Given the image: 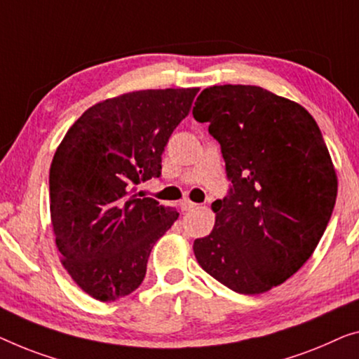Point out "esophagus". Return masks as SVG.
I'll use <instances>...</instances> for the list:
<instances>
[{
    "instance_id": "esophagus-1",
    "label": "esophagus",
    "mask_w": 359,
    "mask_h": 359,
    "mask_svg": "<svg viewBox=\"0 0 359 359\" xmlns=\"http://www.w3.org/2000/svg\"><path fill=\"white\" fill-rule=\"evenodd\" d=\"M180 208H182V211H190V210H194V208H196V205L190 200H184L180 203Z\"/></svg>"
}]
</instances>
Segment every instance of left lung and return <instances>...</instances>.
<instances>
[{
  "label": "left lung",
  "instance_id": "obj_1",
  "mask_svg": "<svg viewBox=\"0 0 359 359\" xmlns=\"http://www.w3.org/2000/svg\"><path fill=\"white\" fill-rule=\"evenodd\" d=\"M221 145L231 190L212 203L198 264L222 285L258 295L311 258L332 216L337 175L313 116L255 85H214L194 106Z\"/></svg>",
  "mask_w": 359,
  "mask_h": 359
}]
</instances>
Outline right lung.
Segmentation results:
<instances>
[{"instance_id":"obj_1","label":"right lung","mask_w":359,"mask_h":359,"mask_svg":"<svg viewBox=\"0 0 359 359\" xmlns=\"http://www.w3.org/2000/svg\"><path fill=\"white\" fill-rule=\"evenodd\" d=\"M200 88L140 90L88 108L50 168V211L61 263L85 293L114 302L140 287L153 245L179 212L141 198L161 175L169 137Z\"/></svg>"}]
</instances>
